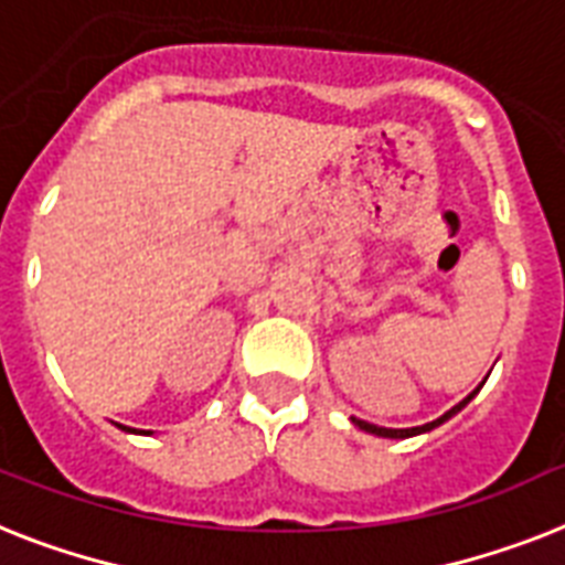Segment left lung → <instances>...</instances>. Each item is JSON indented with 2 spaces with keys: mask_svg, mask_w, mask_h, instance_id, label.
<instances>
[{
  "mask_svg": "<svg viewBox=\"0 0 565 565\" xmlns=\"http://www.w3.org/2000/svg\"><path fill=\"white\" fill-rule=\"evenodd\" d=\"M476 394H479V388H476V392H470V394H467L465 401L458 403V406H452V409H449V412H444V415L438 417V420H433V424H424V426H412V429H386V426L369 424V420H360V417H351V420H354V424L360 426V429H365V433H371V435H380V438H412V435L429 433V429H435V426H441L444 420H449V417L456 415V412H461V409H465L467 403L473 401Z\"/></svg>",
  "mask_w": 565,
  "mask_h": 565,
  "instance_id": "obj_1",
  "label": "left lung"
}]
</instances>
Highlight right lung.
I'll use <instances>...</instances> for the list:
<instances>
[{"mask_svg":"<svg viewBox=\"0 0 565 565\" xmlns=\"http://www.w3.org/2000/svg\"><path fill=\"white\" fill-rule=\"evenodd\" d=\"M118 426H121V424H118ZM121 429H130V426H121ZM130 433H136V429H130Z\"/></svg>","mask_w":565,"mask_h":565,"instance_id":"obj_1","label":"right lung"}]
</instances>
